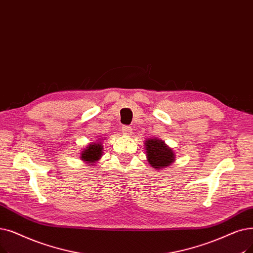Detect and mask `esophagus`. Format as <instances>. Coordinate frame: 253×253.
Here are the masks:
<instances>
[{
  "label": "esophagus",
  "instance_id": "34e87169",
  "mask_svg": "<svg viewBox=\"0 0 253 253\" xmlns=\"http://www.w3.org/2000/svg\"><path fill=\"white\" fill-rule=\"evenodd\" d=\"M122 132L124 135H131V133H132V128H131L130 126H123Z\"/></svg>",
  "mask_w": 253,
  "mask_h": 253
}]
</instances>
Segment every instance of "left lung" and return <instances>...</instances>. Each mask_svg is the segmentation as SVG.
<instances>
[{
    "label": "left lung",
    "instance_id": "obj_1",
    "mask_svg": "<svg viewBox=\"0 0 253 253\" xmlns=\"http://www.w3.org/2000/svg\"><path fill=\"white\" fill-rule=\"evenodd\" d=\"M145 148L151 167L155 169L169 168L174 161L173 151L158 138L146 139Z\"/></svg>",
    "mask_w": 253,
    "mask_h": 253
}]
</instances>
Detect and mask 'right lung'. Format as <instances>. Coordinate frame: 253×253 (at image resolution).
Listing matches in <instances>:
<instances>
[{"mask_svg": "<svg viewBox=\"0 0 253 253\" xmlns=\"http://www.w3.org/2000/svg\"><path fill=\"white\" fill-rule=\"evenodd\" d=\"M102 139H99L97 142H93V144L87 145L86 148L82 152L81 158L85 163H96L102 156Z\"/></svg>", "mask_w": 253, "mask_h": 253, "instance_id": "obj_1", "label": "right lung"}]
</instances>
